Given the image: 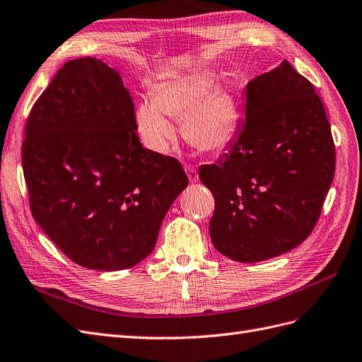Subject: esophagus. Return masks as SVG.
<instances>
[{
	"mask_svg": "<svg viewBox=\"0 0 362 362\" xmlns=\"http://www.w3.org/2000/svg\"><path fill=\"white\" fill-rule=\"evenodd\" d=\"M185 171H187L188 179H189L191 183H196V182L199 180V173H197L196 168H194L192 165H187V166H185Z\"/></svg>",
	"mask_w": 362,
	"mask_h": 362,
	"instance_id": "esophagus-1",
	"label": "esophagus"
}]
</instances>
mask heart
Segmentation results:
<instances>
[{
	"instance_id": "obj_1",
	"label": "heart",
	"mask_w": 362,
	"mask_h": 362,
	"mask_svg": "<svg viewBox=\"0 0 362 362\" xmlns=\"http://www.w3.org/2000/svg\"><path fill=\"white\" fill-rule=\"evenodd\" d=\"M211 71L163 81L153 88V100L136 108V128L142 142L154 153H166L175 139L174 119H183L182 132L200 151L217 153L234 141L238 128V108L234 93L214 86Z\"/></svg>"
}]
</instances>
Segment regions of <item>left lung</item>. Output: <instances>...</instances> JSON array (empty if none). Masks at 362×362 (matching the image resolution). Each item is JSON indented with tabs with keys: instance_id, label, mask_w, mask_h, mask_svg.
Returning <instances> with one entry per match:
<instances>
[{
	"instance_id": "8db88e82",
	"label": "left lung",
	"mask_w": 362,
	"mask_h": 362,
	"mask_svg": "<svg viewBox=\"0 0 362 362\" xmlns=\"http://www.w3.org/2000/svg\"><path fill=\"white\" fill-rule=\"evenodd\" d=\"M246 119L199 177L216 200L209 235L240 263L281 255L310 235L335 174L321 98L289 61L246 86Z\"/></svg>"
}]
</instances>
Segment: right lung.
<instances>
[{"label": "right lung", "mask_w": 362, "mask_h": 362, "mask_svg": "<svg viewBox=\"0 0 362 362\" xmlns=\"http://www.w3.org/2000/svg\"><path fill=\"white\" fill-rule=\"evenodd\" d=\"M136 129L122 78L90 57L64 64L27 117L23 170L32 216L82 267L141 263L188 187L180 162L146 150Z\"/></svg>", "instance_id": "add662e5"}]
</instances>
